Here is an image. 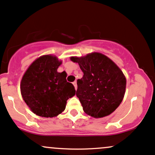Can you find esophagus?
I'll list each match as a JSON object with an SVG mask.
<instances>
[{
  "mask_svg": "<svg viewBox=\"0 0 155 155\" xmlns=\"http://www.w3.org/2000/svg\"><path fill=\"white\" fill-rule=\"evenodd\" d=\"M73 85H74V88H75V90H77V88H78V86H77V82H76V81H74V82H73Z\"/></svg>",
  "mask_w": 155,
  "mask_h": 155,
  "instance_id": "esophagus-1",
  "label": "esophagus"
}]
</instances>
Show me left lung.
Returning a JSON list of instances; mask_svg holds the SVG:
<instances>
[{
	"instance_id": "obj_1",
	"label": "left lung",
	"mask_w": 155,
	"mask_h": 155,
	"mask_svg": "<svg viewBox=\"0 0 155 155\" xmlns=\"http://www.w3.org/2000/svg\"><path fill=\"white\" fill-rule=\"evenodd\" d=\"M70 59L83 72L77 81L76 91L83 111L96 119L112 114L124 97L127 81L122 71L110 58L97 52Z\"/></svg>"
}]
</instances>
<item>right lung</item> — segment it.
<instances>
[{"label": "right lung", "mask_w": 155, "mask_h": 155, "mask_svg": "<svg viewBox=\"0 0 155 155\" xmlns=\"http://www.w3.org/2000/svg\"><path fill=\"white\" fill-rule=\"evenodd\" d=\"M61 64L55 55H44L24 73L20 91L26 105L36 115L55 117L65 110L67 100L75 95L74 86L66 79V72L57 71Z\"/></svg>", "instance_id": "obj_1"}]
</instances>
